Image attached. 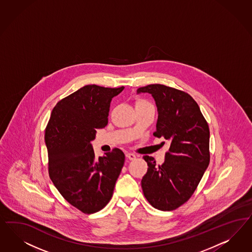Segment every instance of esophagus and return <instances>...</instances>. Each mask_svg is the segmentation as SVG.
Returning <instances> with one entry per match:
<instances>
[{"mask_svg":"<svg viewBox=\"0 0 252 252\" xmlns=\"http://www.w3.org/2000/svg\"><path fill=\"white\" fill-rule=\"evenodd\" d=\"M127 158H129L130 160H133L136 158V155L132 154V153H126Z\"/></svg>","mask_w":252,"mask_h":252,"instance_id":"esophagus-1","label":"esophagus"}]
</instances>
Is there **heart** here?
<instances>
[{
	"label": "heart",
	"mask_w": 252,
	"mask_h": 252,
	"mask_svg": "<svg viewBox=\"0 0 252 252\" xmlns=\"http://www.w3.org/2000/svg\"><path fill=\"white\" fill-rule=\"evenodd\" d=\"M152 106L148 101H146L145 99H139L136 101V105L135 106Z\"/></svg>",
	"instance_id": "1"
}]
</instances>
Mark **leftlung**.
Returning <instances> with one entry per match:
<instances>
[{
  "mask_svg": "<svg viewBox=\"0 0 252 252\" xmlns=\"http://www.w3.org/2000/svg\"><path fill=\"white\" fill-rule=\"evenodd\" d=\"M151 94L158 107L156 137L171 143L162 165L144 156L147 172L142 179L147 201L159 211H173L186 203L210 164V129L200 108L186 92L163 84L140 87Z\"/></svg>",
  "mask_w": 252,
  "mask_h": 252,
  "instance_id": "left-lung-1",
  "label": "left lung"
}]
</instances>
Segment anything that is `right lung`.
I'll return each instance as SVG.
<instances>
[{
    "label": "right lung",
    "instance_id": "right-lung-1",
    "mask_svg": "<svg viewBox=\"0 0 252 252\" xmlns=\"http://www.w3.org/2000/svg\"><path fill=\"white\" fill-rule=\"evenodd\" d=\"M123 89L82 87L57 103L45 129L50 179L68 203L86 214L109 202L124 165L121 149L96 158L91 145L96 130L107 124L112 98Z\"/></svg>",
    "mask_w": 252,
    "mask_h": 252
}]
</instances>
